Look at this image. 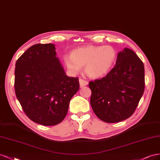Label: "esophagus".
Masks as SVG:
<instances>
[{
	"label": "esophagus",
	"instance_id": "obj_1",
	"mask_svg": "<svg viewBox=\"0 0 160 160\" xmlns=\"http://www.w3.org/2000/svg\"><path fill=\"white\" fill-rule=\"evenodd\" d=\"M79 82H80V86L81 88L84 87V86H86L88 84V82L86 80L82 79V78H80L79 79Z\"/></svg>",
	"mask_w": 160,
	"mask_h": 160
}]
</instances>
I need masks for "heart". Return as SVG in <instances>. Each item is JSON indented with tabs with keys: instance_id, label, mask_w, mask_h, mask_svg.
Segmentation results:
<instances>
[{
	"instance_id": "b5f03b06",
	"label": "heart",
	"mask_w": 160,
	"mask_h": 160,
	"mask_svg": "<svg viewBox=\"0 0 160 160\" xmlns=\"http://www.w3.org/2000/svg\"><path fill=\"white\" fill-rule=\"evenodd\" d=\"M116 51L111 46L88 45L74 49L70 56H65L64 62L70 70L78 73L80 67L91 78H98L108 73L116 59Z\"/></svg>"
}]
</instances>
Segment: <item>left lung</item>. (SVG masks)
Segmentation results:
<instances>
[{
    "label": "left lung",
    "mask_w": 160,
    "mask_h": 160,
    "mask_svg": "<svg viewBox=\"0 0 160 160\" xmlns=\"http://www.w3.org/2000/svg\"><path fill=\"white\" fill-rule=\"evenodd\" d=\"M90 104L101 120L115 123L130 118L145 88L144 66L133 50L125 48L118 54L115 66L102 78L89 82Z\"/></svg>",
    "instance_id": "8db88e82"
}]
</instances>
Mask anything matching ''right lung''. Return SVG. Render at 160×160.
<instances>
[{
    "label": "right lung",
    "mask_w": 160,
    "mask_h": 160,
    "mask_svg": "<svg viewBox=\"0 0 160 160\" xmlns=\"http://www.w3.org/2000/svg\"><path fill=\"white\" fill-rule=\"evenodd\" d=\"M53 44H37L20 56L14 71L15 94L30 120L43 126L62 121L79 90L78 78L67 76Z\"/></svg>",
    "instance_id": "1"
}]
</instances>
